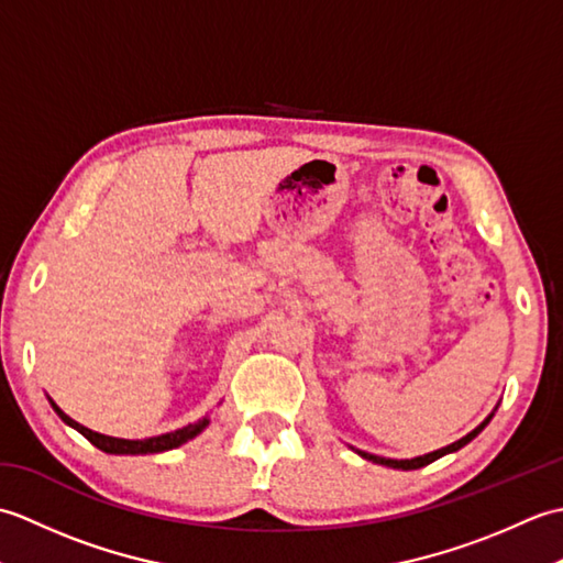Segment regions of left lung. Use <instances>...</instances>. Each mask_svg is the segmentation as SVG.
<instances>
[{
  "instance_id": "8db88e82",
  "label": "left lung",
  "mask_w": 563,
  "mask_h": 563,
  "mask_svg": "<svg viewBox=\"0 0 563 563\" xmlns=\"http://www.w3.org/2000/svg\"><path fill=\"white\" fill-rule=\"evenodd\" d=\"M498 409V406H496ZM494 409V411H496ZM494 411L488 413L484 421L476 426L472 433H466L464 438H460V440H454L452 445H448V448H440V450H433V452H428V454H421V457H411V460H389V457H379V454H373V452H365V450H355V448H351V450H355L357 454H361L363 460H367V462H375V464H385V466H391V470H404V472H409V470H421V466H426V464H430V462H435V460H440V457H445V454H450V452H457L460 448H464L466 442H472L476 435L482 433V430L488 426V421H492L494 418Z\"/></svg>"
}]
</instances>
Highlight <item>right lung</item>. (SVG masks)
Returning a JSON list of instances; mask_svg holds the SVG:
<instances>
[{"instance_id":"right-lung-1","label":"right lung","mask_w":563,"mask_h":563,"mask_svg":"<svg viewBox=\"0 0 563 563\" xmlns=\"http://www.w3.org/2000/svg\"><path fill=\"white\" fill-rule=\"evenodd\" d=\"M47 401H51L55 413H57L59 418H63V421H65L69 428H75L77 433H81L84 438H87V440L91 442V445H97L99 450L109 452V454H154V452H166V450L181 448L184 442H188V440H194L196 435H200L202 430H206L208 423H210V418L206 416V418H200V421H196V423H188V426H184V428L172 430V433L154 435V438H145V440H125V438H113V435L97 433V430H91V428H87V426L77 423L75 418H69L51 397H47Z\"/></svg>"}]
</instances>
